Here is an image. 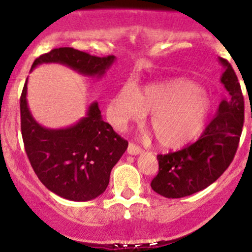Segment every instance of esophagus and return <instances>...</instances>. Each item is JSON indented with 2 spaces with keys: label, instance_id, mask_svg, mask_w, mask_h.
<instances>
[{
  "label": "esophagus",
  "instance_id": "1",
  "mask_svg": "<svg viewBox=\"0 0 252 252\" xmlns=\"http://www.w3.org/2000/svg\"><path fill=\"white\" fill-rule=\"evenodd\" d=\"M141 153V148L139 146H136L135 143L130 142L128 146V154H131V156H137V154Z\"/></svg>",
  "mask_w": 252,
  "mask_h": 252
}]
</instances>
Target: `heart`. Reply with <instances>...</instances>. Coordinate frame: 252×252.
Here are the masks:
<instances>
[{
	"mask_svg": "<svg viewBox=\"0 0 252 252\" xmlns=\"http://www.w3.org/2000/svg\"><path fill=\"white\" fill-rule=\"evenodd\" d=\"M211 111L209 95L187 80H171L137 91L124 86L109 106L110 118L118 128L151 112L149 126L158 145L165 148L181 147L195 139L203 130Z\"/></svg>",
	"mask_w": 252,
	"mask_h": 252,
	"instance_id": "heart-1",
	"label": "heart"
}]
</instances>
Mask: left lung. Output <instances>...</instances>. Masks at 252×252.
Wrapping results in <instances>:
<instances>
[{
	"instance_id": "obj_1",
	"label": "left lung",
	"mask_w": 252,
	"mask_h": 252,
	"mask_svg": "<svg viewBox=\"0 0 252 252\" xmlns=\"http://www.w3.org/2000/svg\"><path fill=\"white\" fill-rule=\"evenodd\" d=\"M225 68L220 77L227 91L217 116L192 145L168 154H159V172L151 187L167 198H181L201 191L226 171L236 154L243 123L244 96L233 68L219 59Z\"/></svg>"
}]
</instances>
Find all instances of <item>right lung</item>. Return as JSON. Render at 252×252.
<instances>
[{"instance_id":"obj_1","label":"right lung","mask_w":252,"mask_h":252,"mask_svg":"<svg viewBox=\"0 0 252 252\" xmlns=\"http://www.w3.org/2000/svg\"><path fill=\"white\" fill-rule=\"evenodd\" d=\"M115 61V56L96 57L73 48H59L38 57L31 71L43 63H60L85 76L101 77ZM26 95L27 80L20 98L21 134L39 181L65 200L81 202L101 195L109 185L112 167L128 148V141L103 121L96 101L77 123L49 129L33 118Z\"/></svg>"}]
</instances>
